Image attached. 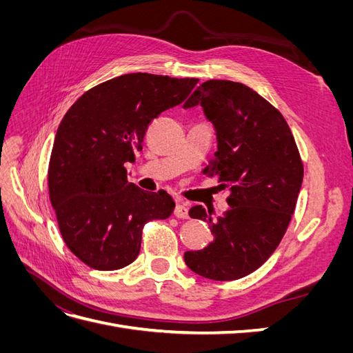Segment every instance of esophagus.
<instances>
[{
    "mask_svg": "<svg viewBox=\"0 0 353 353\" xmlns=\"http://www.w3.org/2000/svg\"><path fill=\"white\" fill-rule=\"evenodd\" d=\"M174 215L176 218H188V209H187V206L184 205L183 201H178L176 203V206L174 209Z\"/></svg>",
    "mask_w": 353,
    "mask_h": 353,
    "instance_id": "1",
    "label": "esophagus"
}]
</instances>
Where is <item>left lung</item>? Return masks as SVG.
Masks as SVG:
<instances>
[{
    "mask_svg": "<svg viewBox=\"0 0 353 353\" xmlns=\"http://www.w3.org/2000/svg\"><path fill=\"white\" fill-rule=\"evenodd\" d=\"M200 104L216 130L218 152L205 169L230 188V209L216 221L193 206L191 218L210 223L213 241L184 253L191 271L216 281L256 271L279 248L296 209L303 163L284 116L240 82L210 79L184 108Z\"/></svg>",
    "mask_w": 353,
    "mask_h": 353,
    "instance_id": "obj_1",
    "label": "left lung"
}]
</instances>
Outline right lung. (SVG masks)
<instances>
[{"label": "right lung", "instance_id": "right-lung-1", "mask_svg": "<svg viewBox=\"0 0 353 353\" xmlns=\"http://www.w3.org/2000/svg\"><path fill=\"white\" fill-rule=\"evenodd\" d=\"M197 78L126 73L95 85L63 117L48 165V194L69 250L99 271L123 268L140 253L147 222L166 219L175 203L165 190L128 183L126 162L147 128L183 103Z\"/></svg>", "mask_w": 353, "mask_h": 353}]
</instances>
